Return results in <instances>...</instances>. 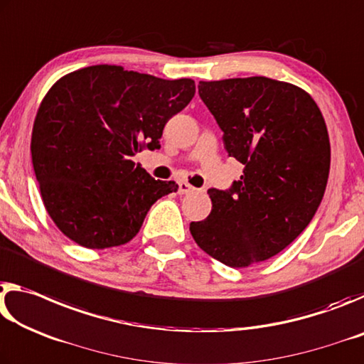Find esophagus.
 I'll return each instance as SVG.
<instances>
[{"mask_svg": "<svg viewBox=\"0 0 364 364\" xmlns=\"http://www.w3.org/2000/svg\"><path fill=\"white\" fill-rule=\"evenodd\" d=\"M195 187L190 186L188 182H178V193L181 195H187V193H192L195 192Z\"/></svg>", "mask_w": 364, "mask_h": 364, "instance_id": "34e87169", "label": "esophagus"}]
</instances>
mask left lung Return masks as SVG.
<instances>
[{
	"label": "left lung",
	"mask_w": 364,
	"mask_h": 364,
	"mask_svg": "<svg viewBox=\"0 0 364 364\" xmlns=\"http://www.w3.org/2000/svg\"><path fill=\"white\" fill-rule=\"evenodd\" d=\"M200 98L242 163L229 190L210 188L213 210L190 224L196 245L230 267L282 252L311 223L331 168L329 134L303 88L267 77L200 82Z\"/></svg>",
	"instance_id": "left-lung-1"
}]
</instances>
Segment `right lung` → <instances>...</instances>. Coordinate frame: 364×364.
Instances as JSON below:
<instances>
[{
	"label": "right lung",
	"instance_id": "add662e5",
	"mask_svg": "<svg viewBox=\"0 0 364 364\" xmlns=\"http://www.w3.org/2000/svg\"><path fill=\"white\" fill-rule=\"evenodd\" d=\"M195 95L192 79L164 80L98 64L53 85L35 117L32 163L56 228L80 247L124 245L174 181H154L134 154L158 150L163 129Z\"/></svg>",
	"mask_w": 364,
	"mask_h": 364
}]
</instances>
